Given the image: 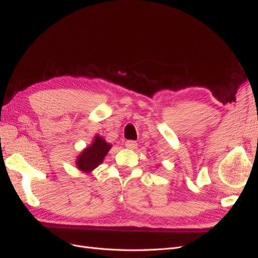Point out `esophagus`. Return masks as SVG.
<instances>
[{
    "label": "esophagus",
    "mask_w": 258,
    "mask_h": 258,
    "mask_svg": "<svg viewBox=\"0 0 258 258\" xmlns=\"http://www.w3.org/2000/svg\"><path fill=\"white\" fill-rule=\"evenodd\" d=\"M125 146L130 149H135L137 147V143L135 141H127L125 143Z\"/></svg>",
    "instance_id": "1"
}]
</instances>
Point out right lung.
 Wrapping results in <instances>:
<instances>
[{
  "instance_id": "1",
  "label": "right lung",
  "mask_w": 258,
  "mask_h": 258,
  "mask_svg": "<svg viewBox=\"0 0 258 258\" xmlns=\"http://www.w3.org/2000/svg\"><path fill=\"white\" fill-rule=\"evenodd\" d=\"M111 145L107 144L102 137L95 136L91 146L86 148L77 159L78 168L82 171L90 172L103 161L107 152L110 151Z\"/></svg>"
}]
</instances>
